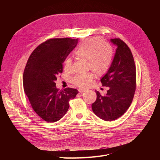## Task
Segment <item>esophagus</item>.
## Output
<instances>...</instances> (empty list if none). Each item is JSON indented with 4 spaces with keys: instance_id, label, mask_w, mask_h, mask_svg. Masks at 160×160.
Returning a JSON list of instances; mask_svg holds the SVG:
<instances>
[{
    "instance_id": "obj_1",
    "label": "esophagus",
    "mask_w": 160,
    "mask_h": 160,
    "mask_svg": "<svg viewBox=\"0 0 160 160\" xmlns=\"http://www.w3.org/2000/svg\"><path fill=\"white\" fill-rule=\"evenodd\" d=\"M78 92H79V93H83V92H85V91H86V89H81V88L78 89Z\"/></svg>"
}]
</instances>
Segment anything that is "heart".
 <instances>
[{
    "mask_svg": "<svg viewBox=\"0 0 160 160\" xmlns=\"http://www.w3.org/2000/svg\"><path fill=\"white\" fill-rule=\"evenodd\" d=\"M74 54L77 58L87 60L88 69H91L98 76L108 72L113 60L111 45L98 38L82 40ZM63 68L66 72L72 71V63L71 58H67L65 60ZM93 76V72L78 74L74 76L71 81L74 86L86 88L91 83Z\"/></svg>",
    "mask_w": 160,
    "mask_h": 160,
    "instance_id": "1",
    "label": "heart"
}]
</instances>
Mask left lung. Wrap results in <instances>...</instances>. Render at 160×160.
Listing matches in <instances>:
<instances>
[{"label": "left lung", "mask_w": 160, "mask_h": 160, "mask_svg": "<svg viewBox=\"0 0 160 160\" xmlns=\"http://www.w3.org/2000/svg\"><path fill=\"white\" fill-rule=\"evenodd\" d=\"M111 41L117 46L112 63L100 80L102 86L109 87L104 96L95 91L97 100L91 105L94 113L110 121L121 117L130 106L136 89V67L128 46L119 39Z\"/></svg>", "instance_id": "obj_1"}]
</instances>
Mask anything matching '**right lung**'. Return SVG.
I'll return each instance as SVG.
<instances>
[{"label": "right lung", "mask_w": 160, "mask_h": 160, "mask_svg": "<svg viewBox=\"0 0 160 160\" xmlns=\"http://www.w3.org/2000/svg\"><path fill=\"white\" fill-rule=\"evenodd\" d=\"M78 39H49L30 54L23 73V88L30 105L42 119L54 122L62 119L69 108L70 100L78 90H59L55 80L63 72V63L75 48Z\"/></svg>", "instance_id": "right-lung-1"}]
</instances>
